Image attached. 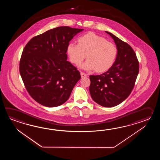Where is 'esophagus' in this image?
Listing matches in <instances>:
<instances>
[{
    "label": "esophagus",
    "instance_id": "obj_1",
    "mask_svg": "<svg viewBox=\"0 0 160 160\" xmlns=\"http://www.w3.org/2000/svg\"><path fill=\"white\" fill-rule=\"evenodd\" d=\"M81 76L82 78H85L86 77H87V74H85V72H81Z\"/></svg>",
    "mask_w": 160,
    "mask_h": 160
}]
</instances>
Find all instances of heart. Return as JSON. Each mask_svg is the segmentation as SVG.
<instances>
[{
    "mask_svg": "<svg viewBox=\"0 0 160 160\" xmlns=\"http://www.w3.org/2000/svg\"><path fill=\"white\" fill-rule=\"evenodd\" d=\"M78 44L70 43L67 47V54L72 63L80 65L85 55L88 59L80 66L86 70H94L101 73L111 68L116 60L117 48L105 38L89 32L79 38Z\"/></svg>",
    "mask_w": 160,
    "mask_h": 160,
    "instance_id": "obj_1",
    "label": "heart"
}]
</instances>
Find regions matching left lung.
<instances>
[{
    "label": "left lung",
    "instance_id": "obj_1",
    "mask_svg": "<svg viewBox=\"0 0 160 160\" xmlns=\"http://www.w3.org/2000/svg\"><path fill=\"white\" fill-rule=\"evenodd\" d=\"M117 48L116 61L101 75H90L89 91L92 99L104 107H114L130 94L139 72V62L132 48L113 34L106 31Z\"/></svg>",
    "mask_w": 160,
    "mask_h": 160
}]
</instances>
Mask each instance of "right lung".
Instances as JSON below:
<instances>
[{"label":"right lung","instance_id":"1","mask_svg":"<svg viewBox=\"0 0 160 160\" xmlns=\"http://www.w3.org/2000/svg\"><path fill=\"white\" fill-rule=\"evenodd\" d=\"M83 29L61 26L32 38L22 52L19 72L25 88L35 101L46 107L68 101L81 79L77 68L67 61V47Z\"/></svg>","mask_w":160,"mask_h":160}]
</instances>
